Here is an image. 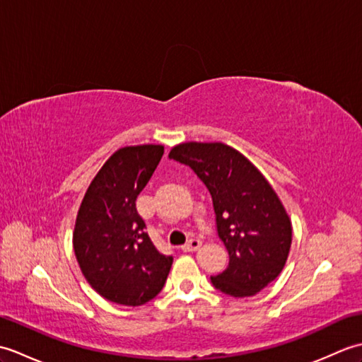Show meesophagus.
<instances>
[{
    "instance_id": "34e87169",
    "label": "esophagus",
    "mask_w": 362,
    "mask_h": 362,
    "mask_svg": "<svg viewBox=\"0 0 362 362\" xmlns=\"http://www.w3.org/2000/svg\"><path fill=\"white\" fill-rule=\"evenodd\" d=\"M201 245H202V241H201V240H197V238H191V240H189L187 244L182 245V250L193 252V250H197L199 247H201Z\"/></svg>"
}]
</instances>
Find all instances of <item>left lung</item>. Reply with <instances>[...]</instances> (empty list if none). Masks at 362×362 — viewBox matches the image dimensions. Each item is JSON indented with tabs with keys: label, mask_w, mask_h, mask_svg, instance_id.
I'll list each match as a JSON object with an SVG mask.
<instances>
[{
	"label": "left lung",
	"mask_w": 362,
	"mask_h": 362,
	"mask_svg": "<svg viewBox=\"0 0 362 362\" xmlns=\"http://www.w3.org/2000/svg\"><path fill=\"white\" fill-rule=\"evenodd\" d=\"M169 158L193 169L211 194L230 258L226 271L211 276L213 286L232 297L258 294L283 271L292 241L291 219L274 188L224 143H180Z\"/></svg>",
	"instance_id": "obj_1"
}]
</instances>
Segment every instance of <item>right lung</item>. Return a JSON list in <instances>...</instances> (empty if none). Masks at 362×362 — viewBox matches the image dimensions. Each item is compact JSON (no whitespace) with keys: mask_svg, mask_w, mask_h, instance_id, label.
Here are the masks:
<instances>
[{"mask_svg":"<svg viewBox=\"0 0 362 362\" xmlns=\"http://www.w3.org/2000/svg\"><path fill=\"white\" fill-rule=\"evenodd\" d=\"M163 152L161 144L126 146L113 152L79 206L73 232L76 259L90 286L113 303L149 302L173 266V257L152 244L135 204Z\"/></svg>","mask_w":362,"mask_h":362,"instance_id":"right-lung-1","label":"right lung"}]
</instances>
